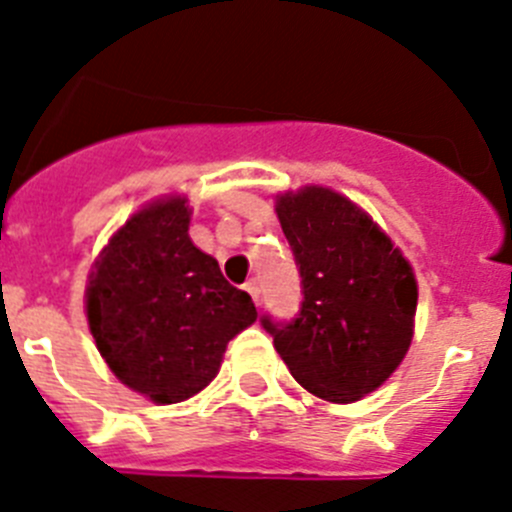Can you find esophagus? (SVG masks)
<instances>
[{
  "instance_id": "esophagus-1",
  "label": "esophagus",
  "mask_w": 512,
  "mask_h": 512,
  "mask_svg": "<svg viewBox=\"0 0 512 512\" xmlns=\"http://www.w3.org/2000/svg\"><path fill=\"white\" fill-rule=\"evenodd\" d=\"M245 290L252 295V300H255V303H260V283H257L255 278L245 285Z\"/></svg>"
}]
</instances>
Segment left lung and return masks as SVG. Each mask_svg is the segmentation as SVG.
Listing matches in <instances>:
<instances>
[{"instance_id":"8db88e82","label":"left lung","mask_w":512,"mask_h":512,"mask_svg":"<svg viewBox=\"0 0 512 512\" xmlns=\"http://www.w3.org/2000/svg\"><path fill=\"white\" fill-rule=\"evenodd\" d=\"M275 212L303 303L293 321L262 315L260 323L303 389L351 404L407 356L417 313L412 265L364 209L326 186L280 194Z\"/></svg>"}]
</instances>
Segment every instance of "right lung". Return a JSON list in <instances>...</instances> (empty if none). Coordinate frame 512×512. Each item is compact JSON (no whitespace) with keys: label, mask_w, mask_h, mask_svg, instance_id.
Masks as SVG:
<instances>
[{"label":"right lung","mask_w":512,"mask_h":512,"mask_svg":"<svg viewBox=\"0 0 512 512\" xmlns=\"http://www.w3.org/2000/svg\"><path fill=\"white\" fill-rule=\"evenodd\" d=\"M184 197L156 199L103 247L85 290L88 326L105 364L156 404L199 394L224 348L257 318L245 290L189 240Z\"/></svg>","instance_id":"obj_1"}]
</instances>
